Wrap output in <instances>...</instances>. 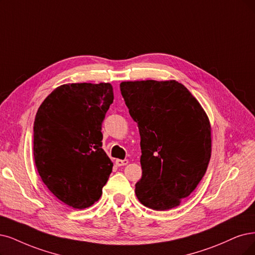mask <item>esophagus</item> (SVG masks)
Returning <instances> with one entry per match:
<instances>
[{
  "label": "esophagus",
  "mask_w": 255,
  "mask_h": 255,
  "mask_svg": "<svg viewBox=\"0 0 255 255\" xmlns=\"http://www.w3.org/2000/svg\"><path fill=\"white\" fill-rule=\"evenodd\" d=\"M128 164V159H116V165L121 167V166H125Z\"/></svg>",
  "instance_id": "1"
}]
</instances>
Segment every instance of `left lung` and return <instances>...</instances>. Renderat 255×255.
<instances>
[{
	"instance_id": "8db88e82",
	"label": "left lung",
	"mask_w": 255,
	"mask_h": 255,
	"mask_svg": "<svg viewBox=\"0 0 255 255\" xmlns=\"http://www.w3.org/2000/svg\"><path fill=\"white\" fill-rule=\"evenodd\" d=\"M120 88L140 135L143 172L135 184L136 197L150 209H172L191 194L208 167V116L174 80L122 82Z\"/></svg>"
}]
</instances>
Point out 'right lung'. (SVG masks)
Segmentation results:
<instances>
[{
  "instance_id": "add662e5",
  "label": "right lung",
  "mask_w": 255,
  "mask_h": 255,
  "mask_svg": "<svg viewBox=\"0 0 255 255\" xmlns=\"http://www.w3.org/2000/svg\"><path fill=\"white\" fill-rule=\"evenodd\" d=\"M113 103L109 83L55 88L37 109L34 163L43 183L64 204L85 209L100 200L113 163L102 148V123Z\"/></svg>"
}]
</instances>
